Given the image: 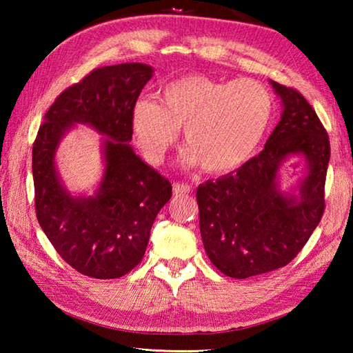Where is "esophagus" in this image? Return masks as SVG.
Masks as SVG:
<instances>
[{
	"label": "esophagus",
	"instance_id": "34e87169",
	"mask_svg": "<svg viewBox=\"0 0 353 353\" xmlns=\"http://www.w3.org/2000/svg\"><path fill=\"white\" fill-rule=\"evenodd\" d=\"M188 192H191L190 185L181 183V182L172 183V194H174V196H183V194H188Z\"/></svg>",
	"mask_w": 353,
	"mask_h": 353
}]
</instances>
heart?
Returning <instances> with one entry per match:
<instances>
[{
  "instance_id": "1",
  "label": "heart",
  "mask_w": 353,
  "mask_h": 353,
  "mask_svg": "<svg viewBox=\"0 0 353 353\" xmlns=\"http://www.w3.org/2000/svg\"><path fill=\"white\" fill-rule=\"evenodd\" d=\"M272 109V94L256 80L224 83L192 74L165 86L161 103L139 100L134 104L132 127L150 162L165 161L183 127L188 144L183 162L201 165L208 172H228L258 147Z\"/></svg>"
}]
</instances>
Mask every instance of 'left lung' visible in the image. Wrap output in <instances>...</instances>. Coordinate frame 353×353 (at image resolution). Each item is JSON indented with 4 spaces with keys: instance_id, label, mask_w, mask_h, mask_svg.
<instances>
[{
    "instance_id": "1",
    "label": "left lung",
    "mask_w": 353,
    "mask_h": 353,
    "mask_svg": "<svg viewBox=\"0 0 353 353\" xmlns=\"http://www.w3.org/2000/svg\"><path fill=\"white\" fill-rule=\"evenodd\" d=\"M272 86L283 112L265 148L235 172L197 188L205 250L223 274L235 279L290 264L325 212L327 132L301 92L277 81ZM290 155L309 162L299 196H283L275 185L276 170Z\"/></svg>"
}]
</instances>
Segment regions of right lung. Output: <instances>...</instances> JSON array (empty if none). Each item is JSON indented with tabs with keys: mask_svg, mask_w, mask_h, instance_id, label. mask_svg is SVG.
Here are the masks:
<instances>
[{
	"mask_svg": "<svg viewBox=\"0 0 353 353\" xmlns=\"http://www.w3.org/2000/svg\"><path fill=\"white\" fill-rule=\"evenodd\" d=\"M152 76V66L144 63L92 70L57 97L33 142L37 221L66 264L89 277L117 279L137 267L157 212L171 199L168 179L129 145L132 112ZM76 122L92 125L108 137L107 168L94 198L70 196L55 171L58 141Z\"/></svg>",
	"mask_w": 353,
	"mask_h": 353,
	"instance_id": "add662e5",
	"label": "right lung"
}]
</instances>
